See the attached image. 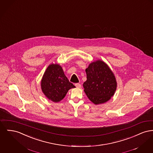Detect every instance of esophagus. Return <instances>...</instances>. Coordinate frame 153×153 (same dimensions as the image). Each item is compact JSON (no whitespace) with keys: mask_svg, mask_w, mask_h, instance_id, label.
Masks as SVG:
<instances>
[{"mask_svg":"<svg viewBox=\"0 0 153 153\" xmlns=\"http://www.w3.org/2000/svg\"><path fill=\"white\" fill-rule=\"evenodd\" d=\"M75 86L76 87V88H81V85L80 84H79V83H76V84H75Z\"/></svg>","mask_w":153,"mask_h":153,"instance_id":"1","label":"esophagus"}]
</instances>
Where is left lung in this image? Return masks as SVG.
I'll return each instance as SVG.
<instances>
[{
	"instance_id": "8db88e82",
	"label": "left lung",
	"mask_w": 153,
	"mask_h": 153,
	"mask_svg": "<svg viewBox=\"0 0 153 153\" xmlns=\"http://www.w3.org/2000/svg\"><path fill=\"white\" fill-rule=\"evenodd\" d=\"M87 80L83 84L84 92L95 105L106 103L114 95L117 87L114 74L104 61L98 59L85 69Z\"/></svg>"
}]
</instances>
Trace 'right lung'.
<instances>
[{"label":"right lung","mask_w":153,"mask_h":153,"mask_svg":"<svg viewBox=\"0 0 153 153\" xmlns=\"http://www.w3.org/2000/svg\"><path fill=\"white\" fill-rule=\"evenodd\" d=\"M40 85L45 97L55 103L62 100L69 90L76 87L69 82L62 66L58 63H51L47 67Z\"/></svg>","instance_id":"add662e5"}]
</instances>
